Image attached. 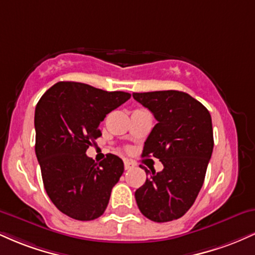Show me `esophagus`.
<instances>
[{
    "instance_id": "obj_1",
    "label": "esophagus",
    "mask_w": 255,
    "mask_h": 255,
    "mask_svg": "<svg viewBox=\"0 0 255 255\" xmlns=\"http://www.w3.org/2000/svg\"><path fill=\"white\" fill-rule=\"evenodd\" d=\"M133 168V164H131L130 162H128V160H125V169L126 170H129V169Z\"/></svg>"
}]
</instances>
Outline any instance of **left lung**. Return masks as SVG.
Returning a JSON list of instances; mask_svg holds the SVG:
<instances>
[{
	"label": "left lung",
	"instance_id": "obj_1",
	"mask_svg": "<svg viewBox=\"0 0 255 255\" xmlns=\"http://www.w3.org/2000/svg\"><path fill=\"white\" fill-rule=\"evenodd\" d=\"M133 98L158 122L141 156L156 157L164 166L159 172L141 166L148 177L135 191L137 207L157 223L174 221L191 209L203 187L213 150L211 115L181 91L133 93Z\"/></svg>",
	"mask_w": 255,
	"mask_h": 255
}]
</instances>
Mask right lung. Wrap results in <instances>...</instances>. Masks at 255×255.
I'll use <instances>...</instances> for the list:
<instances>
[{"label":"right lung","mask_w":255,"mask_h":255,"mask_svg":"<svg viewBox=\"0 0 255 255\" xmlns=\"http://www.w3.org/2000/svg\"><path fill=\"white\" fill-rule=\"evenodd\" d=\"M130 98L74 81L46 91L34 111L36 156L44 188L61 212L78 221L101 217L111 189L124 174L122 159L108 153L96 163L86 150L102 135L99 124Z\"/></svg>","instance_id":"add662e5"}]
</instances>
